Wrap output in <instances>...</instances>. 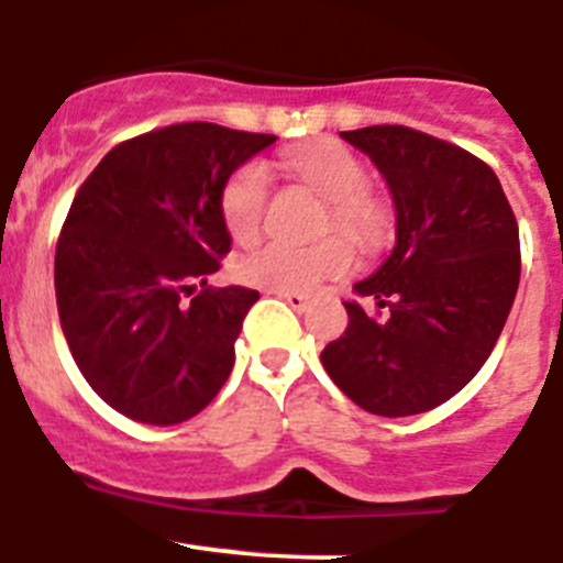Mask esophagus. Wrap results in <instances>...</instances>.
Masks as SVG:
<instances>
[{"mask_svg": "<svg viewBox=\"0 0 563 563\" xmlns=\"http://www.w3.org/2000/svg\"><path fill=\"white\" fill-rule=\"evenodd\" d=\"M275 294L277 297H283L294 311H306L308 308V294H300V291H275Z\"/></svg>", "mask_w": 563, "mask_h": 563, "instance_id": "obj_1", "label": "esophagus"}]
</instances>
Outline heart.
I'll return each instance as SVG.
<instances>
[{
    "label": "heart",
    "instance_id": "1",
    "mask_svg": "<svg viewBox=\"0 0 563 563\" xmlns=\"http://www.w3.org/2000/svg\"><path fill=\"white\" fill-rule=\"evenodd\" d=\"M288 165L308 187L328 201L325 230L344 232L362 246L382 244L389 212L378 196L367 190V168L353 151L336 143H317L288 156ZM269 205V168L263 162H244L221 187V219L235 241H252L261 230ZM353 269V250L344 238H328L317 246H294L272 241L246 252L238 261V277L269 291H313L319 283Z\"/></svg>",
    "mask_w": 563,
    "mask_h": 563
}]
</instances>
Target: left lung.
Wrapping results in <instances>:
<instances>
[{
	"instance_id": "left-lung-1",
	"label": "left lung",
	"mask_w": 563,
	"mask_h": 563,
	"mask_svg": "<svg viewBox=\"0 0 563 563\" xmlns=\"http://www.w3.org/2000/svg\"><path fill=\"white\" fill-rule=\"evenodd\" d=\"M376 162L395 201V246L344 302L322 367L384 418L440 407L477 376L519 288V227L494 170L407 125L342 131Z\"/></svg>"
}]
</instances>
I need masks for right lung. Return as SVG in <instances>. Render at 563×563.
<instances>
[{
	"mask_svg": "<svg viewBox=\"0 0 563 563\" xmlns=\"http://www.w3.org/2000/svg\"><path fill=\"white\" fill-rule=\"evenodd\" d=\"M275 140L165 125L114 145L78 187L55 246L60 331L89 387L125 418L174 427L230 378L261 294L207 286L232 246L221 187Z\"/></svg>",
	"mask_w": 563,
	"mask_h": 563,
	"instance_id": "right-lung-1",
	"label": "right lung"
}]
</instances>
